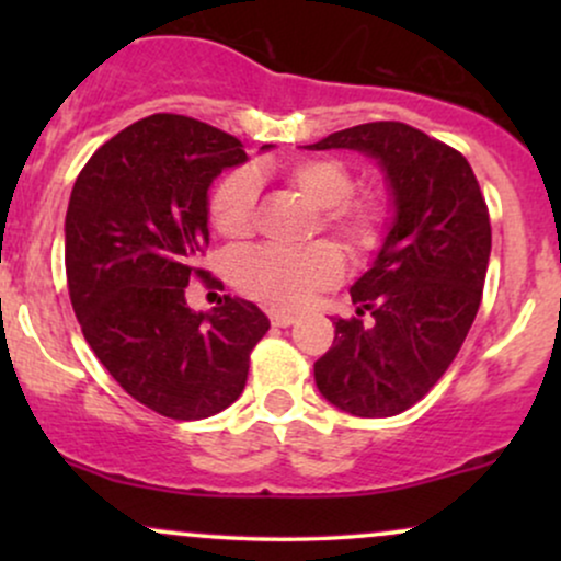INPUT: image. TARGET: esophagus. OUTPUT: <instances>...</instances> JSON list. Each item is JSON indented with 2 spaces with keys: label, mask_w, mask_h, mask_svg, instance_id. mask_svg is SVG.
<instances>
[{
  "label": "esophagus",
  "mask_w": 561,
  "mask_h": 561,
  "mask_svg": "<svg viewBox=\"0 0 561 561\" xmlns=\"http://www.w3.org/2000/svg\"><path fill=\"white\" fill-rule=\"evenodd\" d=\"M268 319H272V324H274V327H289V324H295V317H293V313H287V311H276V308H272V311H268Z\"/></svg>",
  "instance_id": "1"
}]
</instances>
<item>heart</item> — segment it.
<instances>
[{"instance_id": "heart-1", "label": "heart", "mask_w": 561, "mask_h": 561, "mask_svg": "<svg viewBox=\"0 0 561 561\" xmlns=\"http://www.w3.org/2000/svg\"><path fill=\"white\" fill-rule=\"evenodd\" d=\"M259 171H231L210 195L208 216L227 240H242L253 231L259 205ZM285 182L321 210V227L353 255H366L382 237V210L371 199H351L353 176L334 158H306L282 171ZM343 276V259L330 242L300 250L250 248L234 255L231 279L250 298L274 308H300L319 289Z\"/></svg>"}]
</instances>
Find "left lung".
Wrapping results in <instances>:
<instances>
[{
    "label": "left lung",
    "instance_id": "obj_1",
    "mask_svg": "<svg viewBox=\"0 0 561 561\" xmlns=\"http://www.w3.org/2000/svg\"><path fill=\"white\" fill-rule=\"evenodd\" d=\"M308 150H358L388 182V234L351 287L356 317L334 319L313 377L347 414L396 416L446 375L478 317L491 261L485 197L461 152L398 121L343 128Z\"/></svg>",
    "mask_w": 561,
    "mask_h": 561
}]
</instances>
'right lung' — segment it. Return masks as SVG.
<instances>
[{
	"label": "right lung",
	"instance_id": "1",
	"mask_svg": "<svg viewBox=\"0 0 561 561\" xmlns=\"http://www.w3.org/2000/svg\"><path fill=\"white\" fill-rule=\"evenodd\" d=\"M244 160L240 139L158 113L105 141L70 192L66 272L83 337L128 396L171 420L234 403L268 332L255 302L224 295L203 313L184 298L192 276L205 279L210 184Z\"/></svg>",
	"mask_w": 561,
	"mask_h": 561
}]
</instances>
